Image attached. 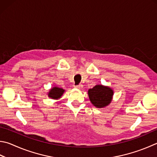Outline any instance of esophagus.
Returning a JSON list of instances; mask_svg holds the SVG:
<instances>
[{
    "label": "esophagus",
    "instance_id": "esophagus-1",
    "mask_svg": "<svg viewBox=\"0 0 157 157\" xmlns=\"http://www.w3.org/2000/svg\"><path fill=\"white\" fill-rule=\"evenodd\" d=\"M75 87L78 88V89H79V90H81V89H82V88H83V85H82V84H79L78 85H77V86H75Z\"/></svg>",
    "mask_w": 157,
    "mask_h": 157
}]
</instances>
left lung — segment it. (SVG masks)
<instances>
[{
  "instance_id": "8db88e82",
  "label": "left lung",
  "mask_w": 157,
  "mask_h": 157,
  "mask_svg": "<svg viewBox=\"0 0 157 157\" xmlns=\"http://www.w3.org/2000/svg\"><path fill=\"white\" fill-rule=\"evenodd\" d=\"M90 101L97 108L107 106L112 101L113 90L103 85H96L88 91Z\"/></svg>"
}]
</instances>
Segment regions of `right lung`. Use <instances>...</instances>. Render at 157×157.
Returning a JSON list of instances; mask_svg holds the SVG:
<instances>
[{
	"mask_svg": "<svg viewBox=\"0 0 157 157\" xmlns=\"http://www.w3.org/2000/svg\"><path fill=\"white\" fill-rule=\"evenodd\" d=\"M64 91L65 90L63 88L54 86L51 88V89H50L49 92L48 93V96L51 99H58L61 98L62 95H63Z\"/></svg>",
	"mask_w": 157,
	"mask_h": 157,
	"instance_id": "add662e5",
	"label": "right lung"
}]
</instances>
